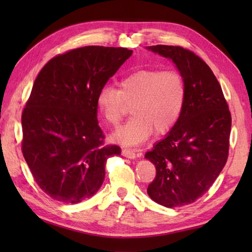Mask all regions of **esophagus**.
I'll return each instance as SVG.
<instances>
[{
  "instance_id": "1",
  "label": "esophagus",
  "mask_w": 252,
  "mask_h": 252,
  "mask_svg": "<svg viewBox=\"0 0 252 252\" xmlns=\"http://www.w3.org/2000/svg\"><path fill=\"white\" fill-rule=\"evenodd\" d=\"M122 156H125L126 158H130V159H134V158H136V154L130 148H123L122 149Z\"/></svg>"
}]
</instances>
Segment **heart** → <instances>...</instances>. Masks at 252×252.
Segmentation results:
<instances>
[{
	"mask_svg": "<svg viewBox=\"0 0 252 252\" xmlns=\"http://www.w3.org/2000/svg\"><path fill=\"white\" fill-rule=\"evenodd\" d=\"M187 87L183 74L176 70L141 69L118 82V90L101 88L96 106L108 126H117L131 106L132 117L118 129L112 140L135 146L153 134L169 132L184 110Z\"/></svg>",
	"mask_w": 252,
	"mask_h": 252,
	"instance_id": "obj_1",
	"label": "heart"
}]
</instances>
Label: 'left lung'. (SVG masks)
<instances>
[{
	"label": "left lung",
	"mask_w": 252,
	"mask_h": 252,
	"mask_svg": "<svg viewBox=\"0 0 252 252\" xmlns=\"http://www.w3.org/2000/svg\"><path fill=\"white\" fill-rule=\"evenodd\" d=\"M147 49L172 60L187 87L179 121L145 155L156 167L147 192L161 206H185L208 191L226 163L231 112L216 76L195 53L172 45Z\"/></svg>",
	"instance_id": "8db88e82"
}]
</instances>
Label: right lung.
<instances>
[{"label": "right lung", "mask_w": 252, "mask_h": 252, "mask_svg": "<svg viewBox=\"0 0 252 252\" xmlns=\"http://www.w3.org/2000/svg\"><path fill=\"white\" fill-rule=\"evenodd\" d=\"M125 47L84 46L60 54L37 74L21 115V151L46 195L65 203L93 196L105 179L107 159L96 94L132 55Z\"/></svg>", "instance_id": "1"}]
</instances>
